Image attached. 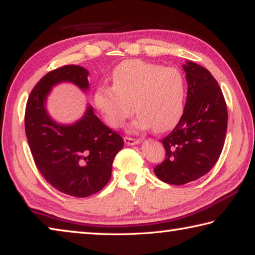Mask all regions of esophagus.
<instances>
[{
	"label": "esophagus",
	"mask_w": 255,
	"mask_h": 255,
	"mask_svg": "<svg viewBox=\"0 0 255 255\" xmlns=\"http://www.w3.org/2000/svg\"><path fill=\"white\" fill-rule=\"evenodd\" d=\"M124 141L127 145H137V144H139L141 140L135 139V138H131V137H124Z\"/></svg>",
	"instance_id": "esophagus-1"
}]
</instances>
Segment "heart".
<instances>
[{"mask_svg": "<svg viewBox=\"0 0 255 255\" xmlns=\"http://www.w3.org/2000/svg\"><path fill=\"white\" fill-rule=\"evenodd\" d=\"M185 80L178 68L128 59L112 73V85H99L94 103L112 128H120L133 111L137 117L129 126L132 132L153 128L164 132L182 116Z\"/></svg>", "mask_w": 255, "mask_h": 255, "instance_id": "1", "label": "heart"}]
</instances>
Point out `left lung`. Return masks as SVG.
<instances>
[{"instance_id":"obj_1","label":"left lung","mask_w":255,"mask_h":255,"mask_svg":"<svg viewBox=\"0 0 255 255\" xmlns=\"http://www.w3.org/2000/svg\"><path fill=\"white\" fill-rule=\"evenodd\" d=\"M188 96L182 117L161 140L165 159L155 166L159 180L181 185L201 178L218 161L225 143L227 107L217 81L193 62L183 65Z\"/></svg>"}]
</instances>
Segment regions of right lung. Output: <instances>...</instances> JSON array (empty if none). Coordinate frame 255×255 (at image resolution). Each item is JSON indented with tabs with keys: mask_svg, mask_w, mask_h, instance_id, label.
<instances>
[{
	"mask_svg": "<svg viewBox=\"0 0 255 255\" xmlns=\"http://www.w3.org/2000/svg\"><path fill=\"white\" fill-rule=\"evenodd\" d=\"M89 72L66 65L42 77L32 89L25 107L24 127L37 169L49 184L68 196L84 198L97 193L109 182L112 162L124 140L99 119L91 106L72 125L51 119L46 109L51 88L70 82L88 91Z\"/></svg>",
	"mask_w": 255,
	"mask_h": 255,
	"instance_id": "obj_1",
	"label": "right lung"
}]
</instances>
